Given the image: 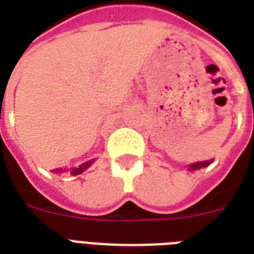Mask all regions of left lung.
Here are the masks:
<instances>
[{
	"label": "left lung",
	"instance_id": "8db88e82",
	"mask_svg": "<svg viewBox=\"0 0 254 254\" xmlns=\"http://www.w3.org/2000/svg\"><path fill=\"white\" fill-rule=\"evenodd\" d=\"M211 162H212V161H203V162H195V163H192V165H190L189 170H190V171H193V170H199V169H201V167L208 166V165Z\"/></svg>",
	"mask_w": 254,
	"mask_h": 254
}]
</instances>
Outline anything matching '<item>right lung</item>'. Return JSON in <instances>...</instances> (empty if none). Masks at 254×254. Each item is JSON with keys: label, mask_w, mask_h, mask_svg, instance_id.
<instances>
[{"label": "right lung", "mask_w": 254, "mask_h": 254, "mask_svg": "<svg viewBox=\"0 0 254 254\" xmlns=\"http://www.w3.org/2000/svg\"><path fill=\"white\" fill-rule=\"evenodd\" d=\"M92 162H93V159H92V161H89V162L83 163V165H80V166L76 167V169H72V170H71V174H72V175H77V174H81L83 171H84V170H87L88 167L91 166ZM55 171H57V173H61L62 169L61 170H55Z\"/></svg>", "instance_id": "right-lung-1"}]
</instances>
